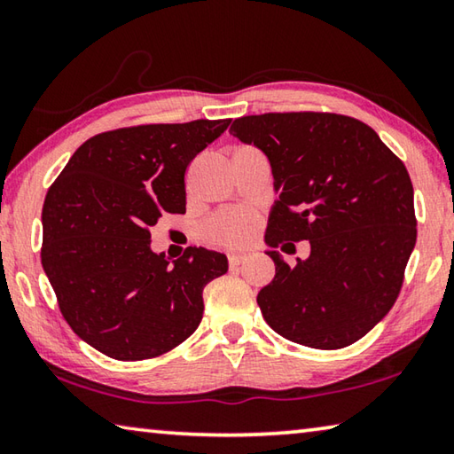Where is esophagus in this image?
<instances>
[{"mask_svg":"<svg viewBox=\"0 0 454 454\" xmlns=\"http://www.w3.org/2000/svg\"><path fill=\"white\" fill-rule=\"evenodd\" d=\"M246 258H248V254H230L228 262H230V266H240Z\"/></svg>","mask_w":454,"mask_h":454,"instance_id":"esophagus-1","label":"esophagus"}]
</instances>
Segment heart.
Instances as JSON below:
<instances>
[{"label": "heart", "instance_id": "1", "mask_svg": "<svg viewBox=\"0 0 454 454\" xmlns=\"http://www.w3.org/2000/svg\"><path fill=\"white\" fill-rule=\"evenodd\" d=\"M258 230V218L250 212L228 210L220 212L206 224L204 232L212 242L224 246H240L252 240Z\"/></svg>", "mask_w": 454, "mask_h": 454}]
</instances>
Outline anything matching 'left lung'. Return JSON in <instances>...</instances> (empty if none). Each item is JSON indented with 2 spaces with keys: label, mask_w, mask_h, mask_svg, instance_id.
Listing matches in <instances>:
<instances>
[{
  "label": "left lung",
  "mask_w": 454,
  "mask_h": 454,
  "mask_svg": "<svg viewBox=\"0 0 454 454\" xmlns=\"http://www.w3.org/2000/svg\"><path fill=\"white\" fill-rule=\"evenodd\" d=\"M230 134L268 158L278 196L264 234L276 274L256 298L264 320L310 348L356 342L393 309L417 244L404 164L371 126L338 114L244 116ZM298 239L311 256L288 267L273 248Z\"/></svg>",
  "instance_id": "obj_1"
}]
</instances>
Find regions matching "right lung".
Listing matches in <instances>:
<instances>
[{"label": "right lung", "instance_id": "obj_1", "mask_svg": "<svg viewBox=\"0 0 454 454\" xmlns=\"http://www.w3.org/2000/svg\"><path fill=\"white\" fill-rule=\"evenodd\" d=\"M228 126L196 120L98 134L51 184L43 272L67 325L102 355L160 356L202 320L204 286L228 270V258L192 246L170 264L150 248V228L186 212V168Z\"/></svg>", "mask_w": 454, "mask_h": 454}]
</instances>
